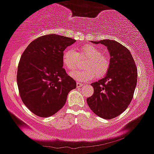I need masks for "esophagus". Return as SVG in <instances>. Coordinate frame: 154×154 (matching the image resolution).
I'll return each mask as SVG.
<instances>
[{
  "mask_svg": "<svg viewBox=\"0 0 154 154\" xmlns=\"http://www.w3.org/2000/svg\"><path fill=\"white\" fill-rule=\"evenodd\" d=\"M84 85L82 83H80V82H77V88H81L82 86H83Z\"/></svg>",
  "mask_w": 154,
  "mask_h": 154,
  "instance_id": "1",
  "label": "esophagus"
}]
</instances>
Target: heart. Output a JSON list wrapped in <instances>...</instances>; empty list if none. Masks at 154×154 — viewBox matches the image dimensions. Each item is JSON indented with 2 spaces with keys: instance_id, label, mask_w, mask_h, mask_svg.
<instances>
[{
  "instance_id": "obj_1",
  "label": "heart",
  "mask_w": 154,
  "mask_h": 154,
  "mask_svg": "<svg viewBox=\"0 0 154 154\" xmlns=\"http://www.w3.org/2000/svg\"><path fill=\"white\" fill-rule=\"evenodd\" d=\"M79 58H86L87 60L83 64L85 69L72 74L76 80L85 82L93 80L96 76L98 78H102L109 71V58L102 55V50L94 45H83L77 52L73 49L66 50L62 56L63 66L69 72H74L78 68Z\"/></svg>"
}]
</instances>
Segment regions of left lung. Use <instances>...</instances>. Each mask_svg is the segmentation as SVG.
<instances>
[{"mask_svg": "<svg viewBox=\"0 0 154 154\" xmlns=\"http://www.w3.org/2000/svg\"><path fill=\"white\" fill-rule=\"evenodd\" d=\"M102 44L110 54V65L103 79L91 83L94 92L87 99L89 107L104 119H112L127 109L132 100L137 82V69L129 50L114 40L104 39Z\"/></svg>", "mask_w": 154, "mask_h": 154, "instance_id": "left-lung-1", "label": "left lung"}]
</instances>
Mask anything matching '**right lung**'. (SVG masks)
I'll list each match as a JSON object with an SVG mask.
<instances>
[{"mask_svg": "<svg viewBox=\"0 0 154 154\" xmlns=\"http://www.w3.org/2000/svg\"><path fill=\"white\" fill-rule=\"evenodd\" d=\"M75 39L58 34L38 37L30 43L18 64L20 96L30 112L42 118L53 116L65 104L75 80L63 68L64 50Z\"/></svg>", "mask_w": 154, "mask_h": 154, "instance_id": "obj_1", "label": "right lung"}]
</instances>
